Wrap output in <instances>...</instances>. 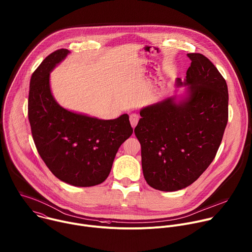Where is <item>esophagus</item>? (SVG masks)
I'll use <instances>...</instances> for the list:
<instances>
[{"label":"esophagus","instance_id":"esophagus-1","mask_svg":"<svg viewBox=\"0 0 252 252\" xmlns=\"http://www.w3.org/2000/svg\"><path fill=\"white\" fill-rule=\"evenodd\" d=\"M139 121V117L136 115V114H131L130 117H129V122H130V125L132 127H135V126L137 125Z\"/></svg>","mask_w":252,"mask_h":252}]
</instances>
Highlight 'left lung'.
<instances>
[{
    "label": "left lung",
    "instance_id": "8db88e82",
    "mask_svg": "<svg viewBox=\"0 0 252 252\" xmlns=\"http://www.w3.org/2000/svg\"><path fill=\"white\" fill-rule=\"evenodd\" d=\"M191 66L176 87L185 94L140 110L134 133L141 145L147 184L173 192L194 183L214 160L227 124L226 82L203 54L188 53Z\"/></svg>",
    "mask_w": 252,
    "mask_h": 252
}]
</instances>
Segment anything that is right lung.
<instances>
[{
  "label": "right lung",
  "instance_id": "obj_1",
  "mask_svg": "<svg viewBox=\"0 0 252 252\" xmlns=\"http://www.w3.org/2000/svg\"><path fill=\"white\" fill-rule=\"evenodd\" d=\"M70 53L58 49L32 73L29 121L36 149L52 174L76 187H91L109 176L120 146L132 134L128 116L100 120L62 108L52 96L50 72Z\"/></svg>",
  "mask_w": 252,
  "mask_h": 252
}]
</instances>
